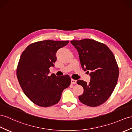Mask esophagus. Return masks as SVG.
<instances>
[{
  "label": "esophagus",
  "instance_id": "34e87169",
  "mask_svg": "<svg viewBox=\"0 0 132 132\" xmlns=\"http://www.w3.org/2000/svg\"><path fill=\"white\" fill-rule=\"evenodd\" d=\"M71 83L73 85H76V84H77V81L76 80L72 79H71Z\"/></svg>",
  "mask_w": 132,
  "mask_h": 132
}]
</instances>
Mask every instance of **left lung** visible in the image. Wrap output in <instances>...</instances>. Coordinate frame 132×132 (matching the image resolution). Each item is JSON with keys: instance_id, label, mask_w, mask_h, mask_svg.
I'll list each match as a JSON object with an SVG mask.
<instances>
[{"instance_id": "obj_1", "label": "left lung", "mask_w": 132, "mask_h": 132, "mask_svg": "<svg viewBox=\"0 0 132 132\" xmlns=\"http://www.w3.org/2000/svg\"><path fill=\"white\" fill-rule=\"evenodd\" d=\"M70 43L78 51L83 70L91 72L88 84L83 80L77 82L84 89L79 96V101L88 106H98L107 101L117 85L119 68L115 56L106 45L94 40L85 38Z\"/></svg>"}]
</instances>
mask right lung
<instances>
[{
    "mask_svg": "<svg viewBox=\"0 0 132 132\" xmlns=\"http://www.w3.org/2000/svg\"><path fill=\"white\" fill-rule=\"evenodd\" d=\"M69 41L44 40L28 45L22 53L18 64L17 77L24 94L39 106L49 107L57 104L63 90L71 79L68 75H49L56 62V53Z\"/></svg>",
    "mask_w": 132,
    "mask_h": 132,
    "instance_id": "add662e5",
    "label": "right lung"
}]
</instances>
